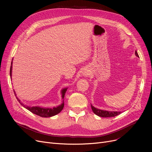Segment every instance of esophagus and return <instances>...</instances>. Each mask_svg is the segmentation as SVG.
I'll return each mask as SVG.
<instances>
[{
  "instance_id": "esophagus-1",
  "label": "esophagus",
  "mask_w": 152,
  "mask_h": 152,
  "mask_svg": "<svg viewBox=\"0 0 152 152\" xmlns=\"http://www.w3.org/2000/svg\"><path fill=\"white\" fill-rule=\"evenodd\" d=\"M85 75H87V73H85Z\"/></svg>"
}]
</instances>
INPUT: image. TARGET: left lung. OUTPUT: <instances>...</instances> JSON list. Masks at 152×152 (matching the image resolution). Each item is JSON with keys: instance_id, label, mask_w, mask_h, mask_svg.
<instances>
[{"instance_id": "obj_1", "label": "left lung", "mask_w": 152, "mask_h": 152, "mask_svg": "<svg viewBox=\"0 0 152 152\" xmlns=\"http://www.w3.org/2000/svg\"><path fill=\"white\" fill-rule=\"evenodd\" d=\"M135 54L137 57H139V55L137 52V51L135 50ZM91 108L93 111V112L99 116L100 117H103V118H107V117H114L116 116L120 113H121V111H106V110H100L98 108H95L91 105Z\"/></svg>"}]
</instances>
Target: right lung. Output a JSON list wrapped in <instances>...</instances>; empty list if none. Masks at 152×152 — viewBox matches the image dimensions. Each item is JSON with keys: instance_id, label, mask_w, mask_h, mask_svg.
Segmentation results:
<instances>
[{"instance_id": "add662e5", "label": "right lung", "mask_w": 152, "mask_h": 152, "mask_svg": "<svg viewBox=\"0 0 152 152\" xmlns=\"http://www.w3.org/2000/svg\"><path fill=\"white\" fill-rule=\"evenodd\" d=\"M12 61L11 63V66H10V77H12ZM67 91V88H65L61 90V97L62 99H64V97H65V94ZM14 93L15 94V92L14 91ZM16 95V94H15ZM18 101L20 102V104L30 111L31 112L41 117H45V118H49L53 116H55L56 115L58 114L60 111L63 110L64 107V100L63 103L61 104L57 107H53L52 108H43V107H28V106H25L24 104H23V103L21 102V101L17 97Z\"/></svg>"}]
</instances>
